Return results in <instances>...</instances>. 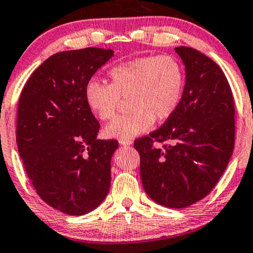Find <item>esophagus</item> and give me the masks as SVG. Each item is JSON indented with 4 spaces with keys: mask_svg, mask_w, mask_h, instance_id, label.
Listing matches in <instances>:
<instances>
[{
    "mask_svg": "<svg viewBox=\"0 0 253 253\" xmlns=\"http://www.w3.org/2000/svg\"><path fill=\"white\" fill-rule=\"evenodd\" d=\"M119 143H121L122 146L126 147V146H131L132 141L131 140H119Z\"/></svg>",
    "mask_w": 253,
    "mask_h": 253,
    "instance_id": "esophagus-1",
    "label": "esophagus"
}]
</instances>
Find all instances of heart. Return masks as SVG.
<instances>
[{
	"label": "heart",
	"instance_id": "b5f03b06",
	"mask_svg": "<svg viewBox=\"0 0 253 253\" xmlns=\"http://www.w3.org/2000/svg\"><path fill=\"white\" fill-rule=\"evenodd\" d=\"M111 84L89 80L84 86L87 106L101 121L112 119L122 98L129 99V115L105 127L107 137L131 140L148 131L155 118L169 119L179 106L184 90L183 67L171 56L135 58L112 67Z\"/></svg>",
	"mask_w": 253,
	"mask_h": 253
}]
</instances>
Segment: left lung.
Here are the masks:
<instances>
[{
  "instance_id": "left-lung-1",
  "label": "left lung",
  "mask_w": 253,
  "mask_h": 253,
  "mask_svg": "<svg viewBox=\"0 0 253 253\" xmlns=\"http://www.w3.org/2000/svg\"><path fill=\"white\" fill-rule=\"evenodd\" d=\"M185 65L179 106L164 126L135 141L146 194L167 208H185L211 191L234 148V101L225 74L188 46L174 47ZM167 144L153 147L154 141Z\"/></svg>"
}]
</instances>
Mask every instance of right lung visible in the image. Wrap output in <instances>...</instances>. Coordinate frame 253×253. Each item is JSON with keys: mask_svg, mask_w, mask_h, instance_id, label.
<instances>
[{"mask_svg": "<svg viewBox=\"0 0 253 253\" xmlns=\"http://www.w3.org/2000/svg\"><path fill=\"white\" fill-rule=\"evenodd\" d=\"M115 51H62L35 70L18 106L16 142L28 178L44 202L68 215L94 211L110 190L116 140H98L100 124L84 86Z\"/></svg>", "mask_w": 253, "mask_h": 253, "instance_id": "add662e5", "label": "right lung"}]
</instances>
